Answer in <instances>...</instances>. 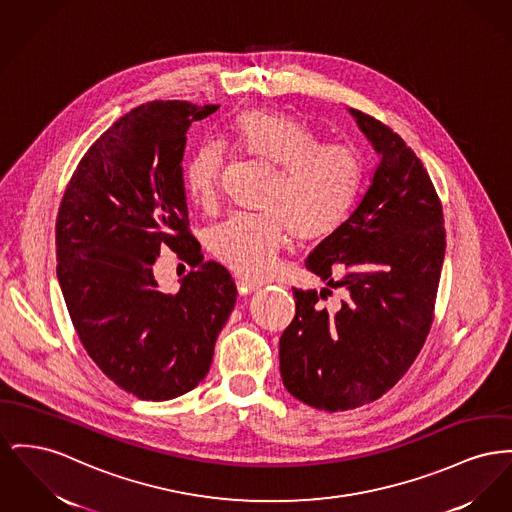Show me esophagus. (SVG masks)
I'll return each instance as SVG.
<instances>
[{
  "label": "esophagus",
  "mask_w": 512,
  "mask_h": 512,
  "mask_svg": "<svg viewBox=\"0 0 512 512\" xmlns=\"http://www.w3.org/2000/svg\"><path fill=\"white\" fill-rule=\"evenodd\" d=\"M236 286H238V292H240L241 296L253 294V292H257V290L261 288V284L251 282V280H247V278H238V280H236Z\"/></svg>",
  "instance_id": "1"
}]
</instances>
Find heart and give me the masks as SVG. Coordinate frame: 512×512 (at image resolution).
Instances as JSON below:
<instances>
[{
	"instance_id": "1",
	"label": "heart",
	"mask_w": 512,
	"mask_h": 512,
	"mask_svg": "<svg viewBox=\"0 0 512 512\" xmlns=\"http://www.w3.org/2000/svg\"><path fill=\"white\" fill-rule=\"evenodd\" d=\"M234 147L276 168L259 214H234L209 234L212 255L247 278L271 272L276 253L294 234L298 241L331 238L360 199L365 164L348 145H323L303 121L269 110H245L232 121ZM224 149L203 143L187 160L183 187L187 197L209 207L216 199Z\"/></svg>"
}]
</instances>
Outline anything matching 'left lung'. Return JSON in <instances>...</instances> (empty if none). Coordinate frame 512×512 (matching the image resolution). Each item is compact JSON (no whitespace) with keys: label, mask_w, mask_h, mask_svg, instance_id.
I'll list each match as a JSON object with an SVG mask.
<instances>
[{"label":"left lung","mask_w":512,"mask_h":512,"mask_svg":"<svg viewBox=\"0 0 512 512\" xmlns=\"http://www.w3.org/2000/svg\"><path fill=\"white\" fill-rule=\"evenodd\" d=\"M348 112L379 164L358 207L305 261L327 288H294L296 317L280 336L286 391L327 412L383 396L408 371L431 327L445 259L443 209L420 158L381 121ZM331 287L343 300L325 308Z\"/></svg>","instance_id":"1"}]
</instances>
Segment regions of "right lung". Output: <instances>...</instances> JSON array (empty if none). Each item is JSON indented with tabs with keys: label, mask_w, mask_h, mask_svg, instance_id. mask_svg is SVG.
<instances>
[{
	"label": "right lung",
	"mask_w": 512,
	"mask_h": 512,
	"mask_svg": "<svg viewBox=\"0 0 512 512\" xmlns=\"http://www.w3.org/2000/svg\"><path fill=\"white\" fill-rule=\"evenodd\" d=\"M216 104L154 100L104 131L79 162L56 222L58 282L87 354L123 391L172 400L209 373L236 282L189 232L185 133ZM168 244L192 271L174 294L153 280Z\"/></svg>",
	"instance_id": "add662e5"
}]
</instances>
